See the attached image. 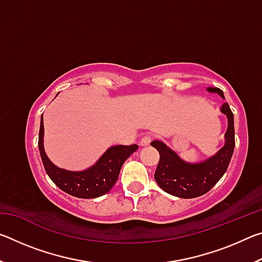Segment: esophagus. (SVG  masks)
<instances>
[{
	"mask_svg": "<svg viewBox=\"0 0 262 262\" xmlns=\"http://www.w3.org/2000/svg\"><path fill=\"white\" fill-rule=\"evenodd\" d=\"M150 142H151V136H143L140 141V145L141 147H148V145L150 144Z\"/></svg>",
	"mask_w": 262,
	"mask_h": 262,
	"instance_id": "esophagus-1",
	"label": "esophagus"
}]
</instances>
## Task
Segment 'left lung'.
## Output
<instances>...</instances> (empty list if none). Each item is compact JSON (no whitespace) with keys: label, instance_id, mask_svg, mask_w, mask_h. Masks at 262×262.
<instances>
[{"label":"left lung","instance_id":"obj_1","mask_svg":"<svg viewBox=\"0 0 262 262\" xmlns=\"http://www.w3.org/2000/svg\"><path fill=\"white\" fill-rule=\"evenodd\" d=\"M207 91L219 94L224 98L223 91L219 88H207ZM221 112L228 118V129L224 135L225 143L215 155L205 161L186 162L164 142L155 140L150 143L159 152L155 180L164 192L181 199L201 196L209 192L227 172L234 150L233 113L228 103L221 106Z\"/></svg>","mask_w":262,"mask_h":262}]
</instances>
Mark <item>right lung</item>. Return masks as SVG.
I'll list each match as a JSON object with an SVG mask.
<instances>
[{"instance_id": "obj_1", "label": "right lung", "mask_w": 262, "mask_h": 262, "mask_svg": "<svg viewBox=\"0 0 262 262\" xmlns=\"http://www.w3.org/2000/svg\"><path fill=\"white\" fill-rule=\"evenodd\" d=\"M38 147L46 173L57 187L73 196L95 199L110 192L117 183L122 164L136 151L139 145H113L106 150L96 164L86 170H64L54 165L43 149V118L41 114Z\"/></svg>"}]
</instances>
